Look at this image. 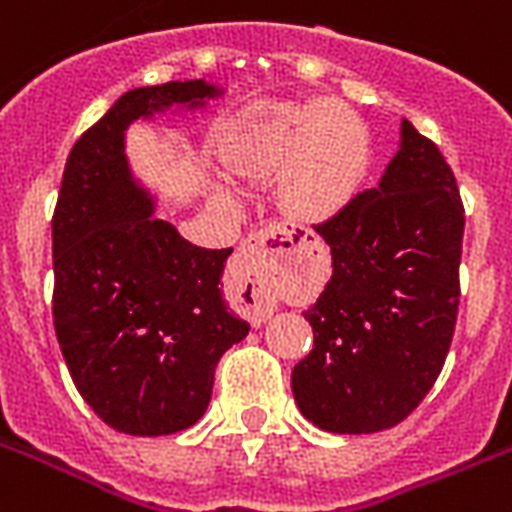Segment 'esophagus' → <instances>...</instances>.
Instances as JSON below:
<instances>
[{
  "label": "esophagus",
  "mask_w": 512,
  "mask_h": 512,
  "mask_svg": "<svg viewBox=\"0 0 512 512\" xmlns=\"http://www.w3.org/2000/svg\"><path fill=\"white\" fill-rule=\"evenodd\" d=\"M297 244L292 242V234L281 226H268L263 231L249 234L239 247V257L234 263V276L239 281V289L247 294V313L252 321L263 323L273 313V289H270V276L276 265H281L292 255Z\"/></svg>",
  "instance_id": "obj_1"
}]
</instances>
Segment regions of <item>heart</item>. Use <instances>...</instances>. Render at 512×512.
Here are the masks:
<instances>
[{
  "instance_id": "1",
  "label": "heart",
  "mask_w": 512,
  "mask_h": 512,
  "mask_svg": "<svg viewBox=\"0 0 512 512\" xmlns=\"http://www.w3.org/2000/svg\"><path fill=\"white\" fill-rule=\"evenodd\" d=\"M231 168L247 176L281 173L278 199L299 220L336 215L363 181L368 139L342 102L268 107L249 115L226 144Z\"/></svg>"
}]
</instances>
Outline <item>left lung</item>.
I'll return each instance as SVG.
<instances>
[{"mask_svg":"<svg viewBox=\"0 0 512 512\" xmlns=\"http://www.w3.org/2000/svg\"><path fill=\"white\" fill-rule=\"evenodd\" d=\"M463 202L434 141L402 120L400 149L315 231L334 273L305 318L313 352L292 371L299 413L331 434L392 429L429 394L460 302Z\"/></svg>","mask_w":512,"mask_h":512,"instance_id":"8db88e82","label":"left lung"}]
</instances>
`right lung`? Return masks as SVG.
Masks as SVG:
<instances>
[{"label": "right lung", "mask_w": 512, "mask_h": 512, "mask_svg": "<svg viewBox=\"0 0 512 512\" xmlns=\"http://www.w3.org/2000/svg\"><path fill=\"white\" fill-rule=\"evenodd\" d=\"M220 94L205 78L126 91L65 162L52 218L54 331L86 405L120 434L194 426L220 355L249 334L220 294L234 249L197 247L155 218L126 157L131 123Z\"/></svg>", "instance_id": "1"}]
</instances>
